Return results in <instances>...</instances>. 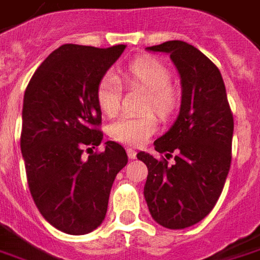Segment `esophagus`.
Masks as SVG:
<instances>
[{
  "mask_svg": "<svg viewBox=\"0 0 260 260\" xmlns=\"http://www.w3.org/2000/svg\"><path fill=\"white\" fill-rule=\"evenodd\" d=\"M127 156L128 159H136L137 157V152H136V149H132V148H127Z\"/></svg>",
  "mask_w": 260,
  "mask_h": 260,
  "instance_id": "esophagus-1",
  "label": "esophagus"
}]
</instances>
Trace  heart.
<instances>
[{"mask_svg": "<svg viewBox=\"0 0 260 260\" xmlns=\"http://www.w3.org/2000/svg\"><path fill=\"white\" fill-rule=\"evenodd\" d=\"M120 81L133 89L145 91L144 112L153 111L161 119H167L178 107V93L170 85L171 75L169 68L156 58L140 57L120 70L119 77L108 72L99 82L95 97L101 112L107 116H114L120 108ZM156 127L155 115L144 114L141 116H122L109 126L108 132L116 141L138 146L151 137Z\"/></svg>", "mask_w": 260, "mask_h": 260, "instance_id": "1", "label": "heart"}]
</instances>
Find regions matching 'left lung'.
<instances>
[{"instance_id":"1","label":"left lung","mask_w":260,"mask_h":260,"mask_svg":"<svg viewBox=\"0 0 260 260\" xmlns=\"http://www.w3.org/2000/svg\"><path fill=\"white\" fill-rule=\"evenodd\" d=\"M146 50L170 54L182 97L174 124L153 142L165 157L138 152L148 167L144 196L159 225L185 229L204 219L222 193L232 161L233 114L219 70L199 49L167 41Z\"/></svg>"}]
</instances>
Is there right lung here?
<instances>
[{"label": "right lung", "instance_id": "obj_1", "mask_svg": "<svg viewBox=\"0 0 260 260\" xmlns=\"http://www.w3.org/2000/svg\"><path fill=\"white\" fill-rule=\"evenodd\" d=\"M124 49L63 45L45 58L24 93L20 148L28 188L45 219L67 234L101 225L115 177L127 165L115 141L82 157L85 146L103 141L95 90Z\"/></svg>", "mask_w": 260, "mask_h": 260}]
</instances>
